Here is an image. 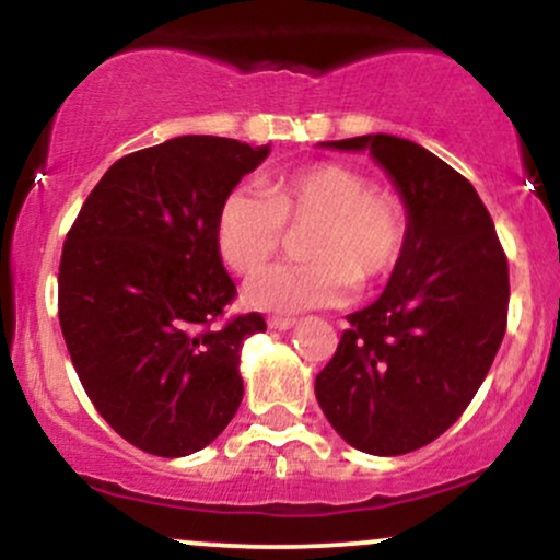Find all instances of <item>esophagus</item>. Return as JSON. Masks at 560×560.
I'll use <instances>...</instances> for the list:
<instances>
[{
    "label": "esophagus",
    "mask_w": 560,
    "mask_h": 560,
    "mask_svg": "<svg viewBox=\"0 0 560 560\" xmlns=\"http://www.w3.org/2000/svg\"><path fill=\"white\" fill-rule=\"evenodd\" d=\"M292 326H294V318H289V316H271V318H268V329L287 331V329H292Z\"/></svg>",
    "instance_id": "obj_1"
}]
</instances>
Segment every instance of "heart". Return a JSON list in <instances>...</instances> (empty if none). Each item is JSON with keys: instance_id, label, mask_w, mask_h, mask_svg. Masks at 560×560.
<instances>
[{"instance_id": "1", "label": "heart", "mask_w": 560, "mask_h": 560, "mask_svg": "<svg viewBox=\"0 0 560 560\" xmlns=\"http://www.w3.org/2000/svg\"><path fill=\"white\" fill-rule=\"evenodd\" d=\"M305 225V261L277 264L244 284V300L258 311L337 305L352 287L382 284L408 244V210L397 191L374 186L352 165L320 160L273 173L260 189L226 191L215 213L218 255L234 273H253L287 228Z\"/></svg>"}]
</instances>
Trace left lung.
Instances as JSON below:
<instances>
[{
    "mask_svg": "<svg viewBox=\"0 0 560 560\" xmlns=\"http://www.w3.org/2000/svg\"><path fill=\"white\" fill-rule=\"evenodd\" d=\"M365 150L408 208V244L384 294L347 316L316 397L345 442L413 453L474 400L508 324V258L477 189L416 141L371 133L329 141Z\"/></svg>",
    "mask_w": 560,
    "mask_h": 560,
    "instance_id": "1",
    "label": "left lung"
}]
</instances>
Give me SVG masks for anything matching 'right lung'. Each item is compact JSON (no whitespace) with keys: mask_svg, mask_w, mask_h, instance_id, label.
<instances>
[{"mask_svg":"<svg viewBox=\"0 0 560 560\" xmlns=\"http://www.w3.org/2000/svg\"><path fill=\"white\" fill-rule=\"evenodd\" d=\"M268 144L178 137L110 165L62 244L57 313L96 413L144 453L182 458L240 408L242 342L260 313L226 316L236 287L215 244L226 191Z\"/></svg>","mask_w":560,"mask_h":560,"instance_id":"right-lung-1","label":"right lung"}]
</instances>
